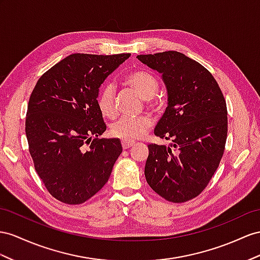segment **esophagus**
Segmentation results:
<instances>
[{"label":"esophagus","instance_id":"esophagus-1","mask_svg":"<svg viewBox=\"0 0 260 260\" xmlns=\"http://www.w3.org/2000/svg\"><path fill=\"white\" fill-rule=\"evenodd\" d=\"M134 145V142H127V141H122V147L123 149H127Z\"/></svg>","mask_w":260,"mask_h":260}]
</instances>
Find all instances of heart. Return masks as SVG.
I'll list each match as a JSON object with an SVG mask.
<instances>
[{
  "instance_id": "1",
  "label": "heart",
  "mask_w": 260,
  "mask_h": 260,
  "mask_svg": "<svg viewBox=\"0 0 260 260\" xmlns=\"http://www.w3.org/2000/svg\"><path fill=\"white\" fill-rule=\"evenodd\" d=\"M125 82L139 93L149 109L155 111L159 108V101L155 96L159 89V81L152 73L146 70H134L125 77ZM114 96V86L111 83L104 84L98 93V108L105 117L113 118L116 115ZM151 125L152 119L149 116H123L112 124L110 133L113 137L132 142L143 136Z\"/></svg>"
}]
</instances>
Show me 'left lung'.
<instances>
[{
  "label": "left lung",
  "mask_w": 260,
  "mask_h": 260,
  "mask_svg": "<svg viewBox=\"0 0 260 260\" xmlns=\"http://www.w3.org/2000/svg\"><path fill=\"white\" fill-rule=\"evenodd\" d=\"M137 58L162 75L168 106L155 135L170 147L149 144L145 177L150 188L169 202L182 203L206 188L224 154L228 108L212 73L175 50Z\"/></svg>",
  "instance_id": "left-lung-1"
}]
</instances>
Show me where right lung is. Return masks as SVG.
<instances>
[{
	"instance_id": "right-lung-1",
	"label": "right lung",
	"mask_w": 260,
	"mask_h": 260,
	"mask_svg": "<svg viewBox=\"0 0 260 260\" xmlns=\"http://www.w3.org/2000/svg\"><path fill=\"white\" fill-rule=\"evenodd\" d=\"M129 57L72 54L38 79L29 96L25 132L35 170L49 193L81 204L108 182L122 152L96 104L100 85Z\"/></svg>"
}]
</instances>
